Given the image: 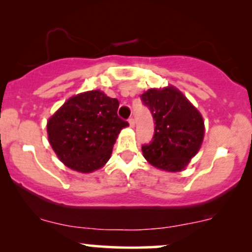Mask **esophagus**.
Instances as JSON below:
<instances>
[{
    "mask_svg": "<svg viewBox=\"0 0 252 252\" xmlns=\"http://www.w3.org/2000/svg\"><path fill=\"white\" fill-rule=\"evenodd\" d=\"M128 122L130 124V126H131V128H134V126H135V120H134V118L130 117L129 120H128Z\"/></svg>",
    "mask_w": 252,
    "mask_h": 252,
    "instance_id": "esophagus-1",
    "label": "esophagus"
}]
</instances>
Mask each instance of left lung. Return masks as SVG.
<instances>
[{
	"instance_id": "1",
	"label": "left lung",
	"mask_w": 252,
	"mask_h": 252,
	"mask_svg": "<svg viewBox=\"0 0 252 252\" xmlns=\"http://www.w3.org/2000/svg\"><path fill=\"white\" fill-rule=\"evenodd\" d=\"M155 121L152 142L142 146L146 160L158 169L180 172L200 149L204 120L178 89H150L141 94Z\"/></svg>"
}]
</instances>
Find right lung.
<instances>
[{
	"label": "right lung",
	"instance_id": "right-lung-1",
	"mask_svg": "<svg viewBox=\"0 0 252 252\" xmlns=\"http://www.w3.org/2000/svg\"><path fill=\"white\" fill-rule=\"evenodd\" d=\"M120 103L99 90L71 97L48 120L52 148L68 168L91 173L108 162L112 147L128 122L117 116Z\"/></svg>",
	"mask_w": 252,
	"mask_h": 252
}]
</instances>
